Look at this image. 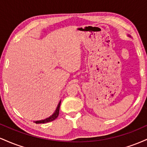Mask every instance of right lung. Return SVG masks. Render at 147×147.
<instances>
[{
  "label": "right lung",
  "mask_w": 147,
  "mask_h": 147,
  "mask_svg": "<svg viewBox=\"0 0 147 147\" xmlns=\"http://www.w3.org/2000/svg\"><path fill=\"white\" fill-rule=\"evenodd\" d=\"M60 104H61V102L59 103V105L57 106L56 111H55V113H54L52 115L50 116V117L47 118V119H43V120H40V121H36L34 122L36 124H42V123H47V122H52V121H54L55 119H57V117L59 116V108H60Z\"/></svg>",
  "instance_id": "add662e5"
}]
</instances>
